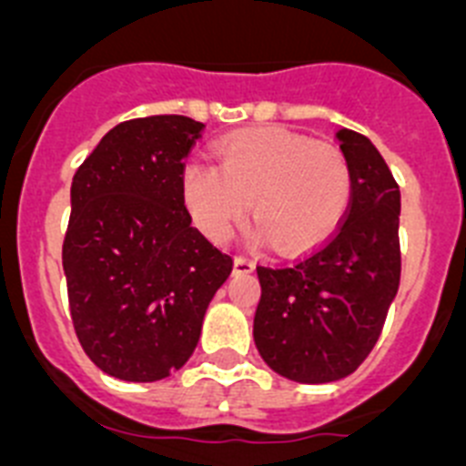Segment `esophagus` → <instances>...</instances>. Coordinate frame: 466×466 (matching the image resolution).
<instances>
[{
  "label": "esophagus",
  "mask_w": 466,
  "mask_h": 466,
  "mask_svg": "<svg viewBox=\"0 0 466 466\" xmlns=\"http://www.w3.org/2000/svg\"><path fill=\"white\" fill-rule=\"evenodd\" d=\"M233 268H236V273H252L254 270V261L249 257H236V261H233Z\"/></svg>",
  "instance_id": "obj_1"
}]
</instances>
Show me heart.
Returning a JSON list of instances; mask_svg holds the SVG:
<instances>
[{
  "label": "heart",
  "instance_id": "obj_1",
  "mask_svg": "<svg viewBox=\"0 0 466 466\" xmlns=\"http://www.w3.org/2000/svg\"><path fill=\"white\" fill-rule=\"evenodd\" d=\"M182 196L193 221L226 242L247 203L261 233L282 252H303L339 228L352 203V167L340 147L284 127H258L217 144V166L191 160Z\"/></svg>",
  "mask_w": 466,
  "mask_h": 466
}]
</instances>
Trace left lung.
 <instances>
[{"mask_svg":"<svg viewBox=\"0 0 466 466\" xmlns=\"http://www.w3.org/2000/svg\"><path fill=\"white\" fill-rule=\"evenodd\" d=\"M339 139L352 167V203L339 228L296 261L257 266L254 343L273 371L310 385L357 371L401 278L399 184L371 139L348 127Z\"/></svg>","mask_w":466,"mask_h":466,"instance_id":"1","label":"left lung"}]
</instances>
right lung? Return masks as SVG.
Masks as SVG:
<instances>
[{"instance_id":"right-lung-1","label":"right lung","mask_w":466,"mask_h":466,"mask_svg":"<svg viewBox=\"0 0 466 466\" xmlns=\"http://www.w3.org/2000/svg\"><path fill=\"white\" fill-rule=\"evenodd\" d=\"M203 127L177 114L130 118L74 175L63 242L69 315L90 361L118 380L182 369L233 270L184 205V158Z\"/></svg>"}]
</instances>
